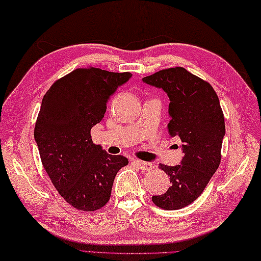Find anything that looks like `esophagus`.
Returning a JSON list of instances; mask_svg holds the SVG:
<instances>
[{
  "instance_id": "obj_1",
  "label": "esophagus",
  "mask_w": 261,
  "mask_h": 261,
  "mask_svg": "<svg viewBox=\"0 0 261 261\" xmlns=\"http://www.w3.org/2000/svg\"><path fill=\"white\" fill-rule=\"evenodd\" d=\"M134 164V165H136L138 167H140L141 170L143 171H149L151 170L152 168V164L151 163H147V162H142V161H136V159H134L133 162H132Z\"/></svg>"
}]
</instances>
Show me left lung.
Instances as JSON below:
<instances>
[{
	"label": "left lung",
	"mask_w": 261,
	"mask_h": 261,
	"mask_svg": "<svg viewBox=\"0 0 261 261\" xmlns=\"http://www.w3.org/2000/svg\"><path fill=\"white\" fill-rule=\"evenodd\" d=\"M143 81L167 93L171 116L167 128L184 150L180 165L159 164L171 186L165 194L152 196V202L163 210H179L202 195L220 165L225 117L213 87L185 67L165 68Z\"/></svg>",
	"instance_id": "left-lung-1"
}]
</instances>
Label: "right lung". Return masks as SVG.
I'll return each instance as SVG.
<instances>
[{"instance_id": "1", "label": "right lung", "mask_w": 261, "mask_h": 261, "mask_svg": "<svg viewBox=\"0 0 261 261\" xmlns=\"http://www.w3.org/2000/svg\"><path fill=\"white\" fill-rule=\"evenodd\" d=\"M130 76L76 68L55 81L42 98L34 128L41 162L58 194L80 211L105 206L114 177L128 164L94 144L90 129L103 120L110 96Z\"/></svg>"}]
</instances>
